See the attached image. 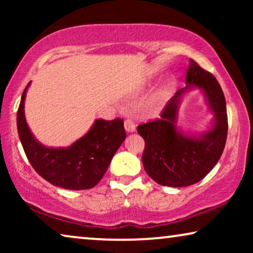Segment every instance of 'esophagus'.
<instances>
[{"label":"esophagus","instance_id":"obj_1","mask_svg":"<svg viewBox=\"0 0 253 253\" xmlns=\"http://www.w3.org/2000/svg\"><path fill=\"white\" fill-rule=\"evenodd\" d=\"M124 127H126L127 132H133V131H136V124H134V121L132 119H130V117H127V119L124 121Z\"/></svg>","mask_w":253,"mask_h":253}]
</instances>
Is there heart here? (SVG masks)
Returning a JSON list of instances; mask_svg holds the SVG:
<instances>
[{"instance_id": "obj_1", "label": "heart", "mask_w": 253, "mask_h": 253, "mask_svg": "<svg viewBox=\"0 0 253 253\" xmlns=\"http://www.w3.org/2000/svg\"><path fill=\"white\" fill-rule=\"evenodd\" d=\"M162 100V94L160 93V94H158L157 96H155V99H154V102L155 103H159Z\"/></svg>"}]
</instances>
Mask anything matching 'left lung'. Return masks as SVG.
<instances>
[{"mask_svg":"<svg viewBox=\"0 0 253 253\" xmlns=\"http://www.w3.org/2000/svg\"><path fill=\"white\" fill-rule=\"evenodd\" d=\"M191 87L202 88L214 114L213 126L199 137L183 135L175 127L180 96ZM158 120L138 126L145 140L143 165L158 184L172 188L189 186L202 181L222 154L227 140L226 99L216 78L193 60L186 69V87L167 102Z\"/></svg>","mask_w":253,"mask_h":253,"instance_id":"8db88e82","label":"left lung"}]
</instances>
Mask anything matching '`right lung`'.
<instances>
[{
    "label": "right lung",
    "instance_id": "add662e5",
    "mask_svg": "<svg viewBox=\"0 0 253 253\" xmlns=\"http://www.w3.org/2000/svg\"><path fill=\"white\" fill-rule=\"evenodd\" d=\"M24 89L17 112V129L30 164L50 184L68 190H86L95 186L103 177L110 161L126 139L123 120L98 119L87 133L67 148L41 145L29 129L24 101Z\"/></svg>",
    "mask_w": 253,
    "mask_h": 253
}]
</instances>
